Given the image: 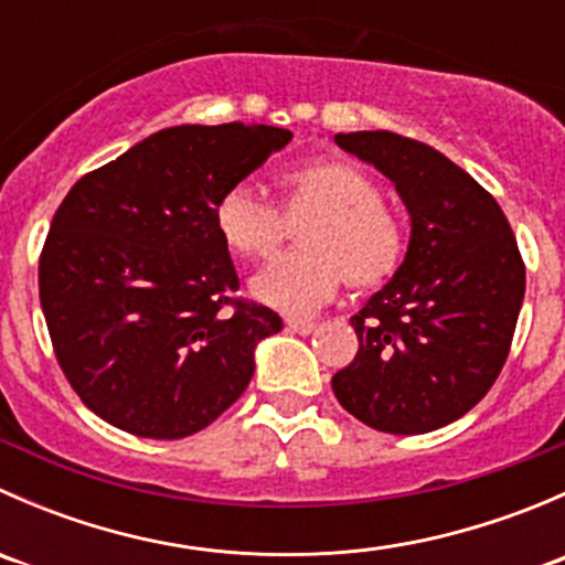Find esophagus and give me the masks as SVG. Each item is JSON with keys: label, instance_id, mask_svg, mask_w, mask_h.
<instances>
[{"label": "esophagus", "instance_id": "1", "mask_svg": "<svg viewBox=\"0 0 565 565\" xmlns=\"http://www.w3.org/2000/svg\"><path fill=\"white\" fill-rule=\"evenodd\" d=\"M287 330L300 335H311L317 330V322H311V319H287Z\"/></svg>", "mask_w": 565, "mask_h": 565}]
</instances>
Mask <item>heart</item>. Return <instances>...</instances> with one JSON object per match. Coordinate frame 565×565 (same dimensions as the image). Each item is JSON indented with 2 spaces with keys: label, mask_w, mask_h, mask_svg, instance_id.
Returning <instances> with one entry per match:
<instances>
[{
  "label": "heart",
  "mask_w": 565,
  "mask_h": 565,
  "mask_svg": "<svg viewBox=\"0 0 565 565\" xmlns=\"http://www.w3.org/2000/svg\"><path fill=\"white\" fill-rule=\"evenodd\" d=\"M287 210L309 215L300 232L306 250L267 262L250 292L284 315H315L335 298L341 284L358 289L385 284L407 250V232L398 215L383 204L377 180L347 161H311L284 174ZM215 226L235 254L267 256L284 237V215L259 188L237 182L215 204Z\"/></svg>",
  "instance_id": "b5f03b06"
}]
</instances>
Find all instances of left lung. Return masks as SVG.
<instances>
[{
  "label": "left lung",
  "instance_id": "8db88e82",
  "mask_svg": "<svg viewBox=\"0 0 565 565\" xmlns=\"http://www.w3.org/2000/svg\"><path fill=\"white\" fill-rule=\"evenodd\" d=\"M335 145L396 185L409 243L350 319L358 355L333 374V393L377 431H435L476 407L509 358L525 298L514 232L492 193L424 141L358 130Z\"/></svg>",
  "mask_w": 565,
  "mask_h": 565
}]
</instances>
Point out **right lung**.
I'll return each mask as SVG.
<instances>
[{"mask_svg": "<svg viewBox=\"0 0 565 565\" xmlns=\"http://www.w3.org/2000/svg\"><path fill=\"white\" fill-rule=\"evenodd\" d=\"M289 139L273 125H174L84 174L60 204L40 306L67 383L106 424L180 440L248 388L256 344L284 322L230 298L237 273L215 204Z\"/></svg>", "mask_w": 565, "mask_h": 565, "instance_id": "right-lung-1", "label": "right lung"}]
</instances>
